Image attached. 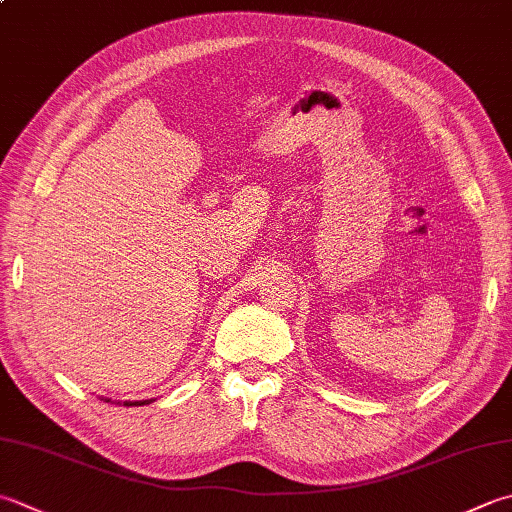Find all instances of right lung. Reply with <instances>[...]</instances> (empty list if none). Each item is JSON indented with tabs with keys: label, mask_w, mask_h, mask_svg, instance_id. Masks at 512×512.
<instances>
[{
	"label": "right lung",
	"mask_w": 512,
	"mask_h": 512,
	"mask_svg": "<svg viewBox=\"0 0 512 512\" xmlns=\"http://www.w3.org/2000/svg\"><path fill=\"white\" fill-rule=\"evenodd\" d=\"M106 402H110V399H106ZM148 402H153V399H144V402H124V406H144ZM119 404V402H117Z\"/></svg>",
	"instance_id": "add662e5"
}]
</instances>
